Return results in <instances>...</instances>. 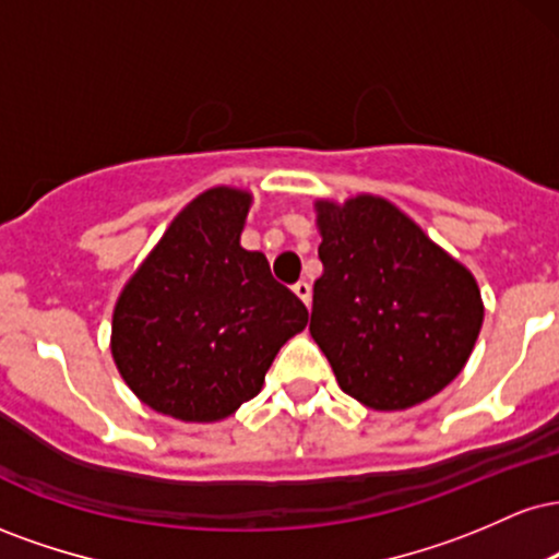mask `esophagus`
Instances as JSON below:
<instances>
[{
    "mask_svg": "<svg viewBox=\"0 0 559 559\" xmlns=\"http://www.w3.org/2000/svg\"><path fill=\"white\" fill-rule=\"evenodd\" d=\"M294 294H297V297L305 301L307 307H310V301H312V286L307 284V281H297V284H294Z\"/></svg>",
    "mask_w": 559,
    "mask_h": 559,
    "instance_id": "obj_1",
    "label": "esophagus"
}]
</instances>
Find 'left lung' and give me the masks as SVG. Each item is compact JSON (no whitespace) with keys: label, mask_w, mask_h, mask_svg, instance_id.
Here are the masks:
<instances>
[{"label":"left lung","mask_w":559,"mask_h":559,"mask_svg":"<svg viewBox=\"0 0 559 559\" xmlns=\"http://www.w3.org/2000/svg\"><path fill=\"white\" fill-rule=\"evenodd\" d=\"M316 210L323 275L310 333L338 386L386 413L431 400L465 368L484 323L473 273L386 199H320Z\"/></svg>","instance_id":"obj_1"}]
</instances>
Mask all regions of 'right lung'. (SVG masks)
<instances>
[{
	"label": "right lung",
	"mask_w": 559,
	"mask_h": 559,
	"mask_svg": "<svg viewBox=\"0 0 559 559\" xmlns=\"http://www.w3.org/2000/svg\"><path fill=\"white\" fill-rule=\"evenodd\" d=\"M252 194L215 186L189 202L131 275L112 312V360L141 402L215 423L260 394L307 307L241 247Z\"/></svg>",
	"instance_id": "1"
}]
</instances>
